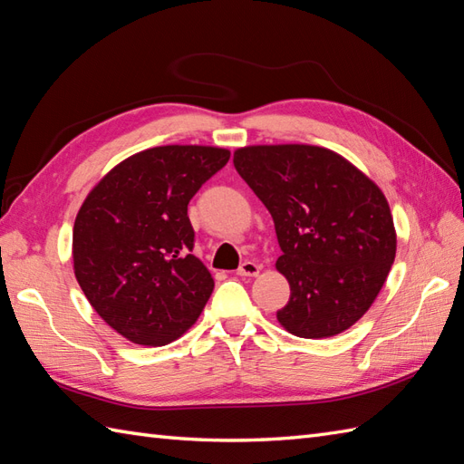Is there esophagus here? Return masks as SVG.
<instances>
[{"instance_id":"esophagus-1","label":"esophagus","mask_w":464,"mask_h":464,"mask_svg":"<svg viewBox=\"0 0 464 464\" xmlns=\"http://www.w3.org/2000/svg\"><path fill=\"white\" fill-rule=\"evenodd\" d=\"M258 273H261V266L253 261H245V263H241L239 268H237V275L239 276H256Z\"/></svg>"}]
</instances>
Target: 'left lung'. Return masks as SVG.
I'll list each match as a JSON object with an SVG mask.
<instances>
[{"mask_svg":"<svg viewBox=\"0 0 464 464\" xmlns=\"http://www.w3.org/2000/svg\"><path fill=\"white\" fill-rule=\"evenodd\" d=\"M235 169L273 215L290 285L276 312L298 338H330L353 326L392 271L397 235L383 191L350 161L308 144L245 146Z\"/></svg>","mask_w":464,"mask_h":464,"instance_id":"1","label":"left lung"}]
</instances>
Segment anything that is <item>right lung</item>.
<instances>
[{
    "label": "right lung",
    "mask_w": 464,
    "mask_h": 464,
    "mask_svg": "<svg viewBox=\"0 0 464 464\" xmlns=\"http://www.w3.org/2000/svg\"><path fill=\"white\" fill-rule=\"evenodd\" d=\"M231 152L156 146L122 160L82 201L72 227L74 276L106 324L140 346H166L199 318L213 276L191 255L188 203Z\"/></svg>",
    "instance_id": "right-lung-1"
}]
</instances>
